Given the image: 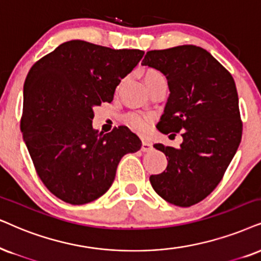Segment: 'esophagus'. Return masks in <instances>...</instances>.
Masks as SVG:
<instances>
[{"label":"esophagus","instance_id":"esophagus-1","mask_svg":"<svg viewBox=\"0 0 261 261\" xmlns=\"http://www.w3.org/2000/svg\"><path fill=\"white\" fill-rule=\"evenodd\" d=\"M153 149V146H151V143L147 141H143L142 142V147H141V150L144 151V153H147V151H150Z\"/></svg>","mask_w":261,"mask_h":261}]
</instances>
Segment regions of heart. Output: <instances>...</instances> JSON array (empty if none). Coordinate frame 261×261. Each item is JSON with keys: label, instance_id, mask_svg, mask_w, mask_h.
I'll return each mask as SVG.
<instances>
[{"label": "heart", "instance_id": "1", "mask_svg": "<svg viewBox=\"0 0 261 261\" xmlns=\"http://www.w3.org/2000/svg\"><path fill=\"white\" fill-rule=\"evenodd\" d=\"M144 82H146L147 87L149 88L150 85L160 81H166L165 79V75L161 73L160 71L155 70V68H148L144 72L143 74ZM125 79H121V82L118 85V88L121 87V84L124 83ZM125 124L128 125L130 128H133L134 131H136L138 134H146L148 130H149L150 124H151V117H148V115H143L140 113H128L126 117L124 118Z\"/></svg>", "mask_w": 261, "mask_h": 261}]
</instances>
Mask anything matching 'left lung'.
I'll return each mask as SVG.
<instances>
[{
  "instance_id": "left-lung-1",
  "label": "left lung",
  "mask_w": 261,
  "mask_h": 261,
  "mask_svg": "<svg viewBox=\"0 0 261 261\" xmlns=\"http://www.w3.org/2000/svg\"><path fill=\"white\" fill-rule=\"evenodd\" d=\"M142 65L163 72L170 88L158 130L182 131L183 137L179 148L154 144L167 156V167L151 174L150 184L167 202L190 207L216 189L240 146L242 120L235 82L196 45L147 51Z\"/></svg>"
}]
</instances>
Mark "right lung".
Here are the masks:
<instances>
[{
  "mask_svg": "<svg viewBox=\"0 0 261 261\" xmlns=\"http://www.w3.org/2000/svg\"><path fill=\"white\" fill-rule=\"evenodd\" d=\"M143 54L74 39L29 71L20 128L36 172L53 195L71 204L98 199L113 183L121 158L141 148L128 127L98 134L91 123L92 108L113 100Z\"/></svg>",
  "mask_w": 261,
  "mask_h": 261,
  "instance_id": "1",
  "label": "right lung"
}]
</instances>
